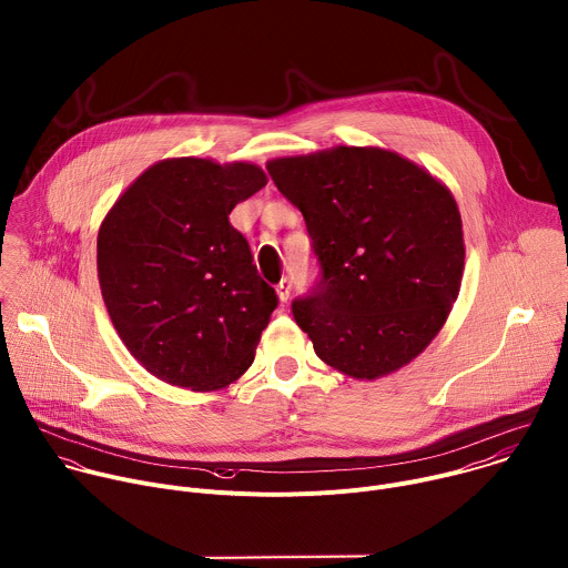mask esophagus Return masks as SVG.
Returning <instances> with one entry per match:
<instances>
[{
	"label": "esophagus",
	"instance_id": "obj_1",
	"mask_svg": "<svg viewBox=\"0 0 568 568\" xmlns=\"http://www.w3.org/2000/svg\"><path fill=\"white\" fill-rule=\"evenodd\" d=\"M291 280L288 277H284L280 284H277V297H280V302L282 304H286L288 302V297H291Z\"/></svg>",
	"mask_w": 568,
	"mask_h": 568
}]
</instances>
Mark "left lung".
Here are the masks:
<instances>
[{
    "label": "left lung",
    "instance_id": "1",
    "mask_svg": "<svg viewBox=\"0 0 568 568\" xmlns=\"http://www.w3.org/2000/svg\"><path fill=\"white\" fill-rule=\"evenodd\" d=\"M304 214L322 280L293 302L322 363L356 381L409 365L459 297L466 244L449 187L383 148L337 145L266 163Z\"/></svg>",
    "mask_w": 568,
    "mask_h": 568
}]
</instances>
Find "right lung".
I'll list each match as a JSON object with an SVG mask.
<instances>
[{
	"label": "right lung",
	"mask_w": 568,
	"mask_h": 568,
	"mask_svg": "<svg viewBox=\"0 0 568 568\" xmlns=\"http://www.w3.org/2000/svg\"><path fill=\"white\" fill-rule=\"evenodd\" d=\"M266 181L248 161L163 159L104 214L102 300L128 352L159 381L216 392L253 365L277 295L229 214Z\"/></svg>",
	"instance_id": "1"
}]
</instances>
